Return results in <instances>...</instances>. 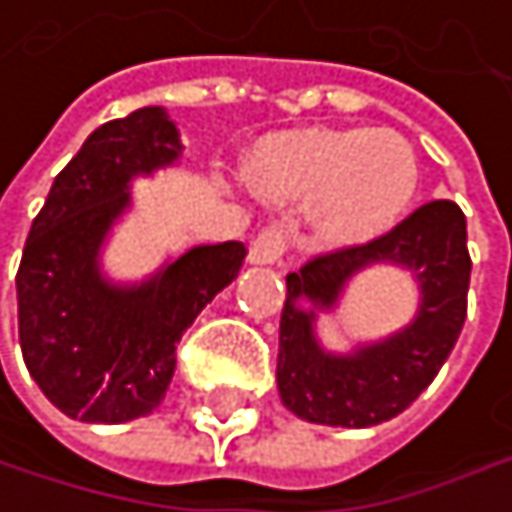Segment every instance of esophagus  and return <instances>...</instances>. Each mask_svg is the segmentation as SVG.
Returning <instances> with one entry per match:
<instances>
[{"mask_svg": "<svg viewBox=\"0 0 512 512\" xmlns=\"http://www.w3.org/2000/svg\"><path fill=\"white\" fill-rule=\"evenodd\" d=\"M288 248V233L285 227L273 224V227H264L258 236H254L251 248H248V261L251 264H276Z\"/></svg>", "mask_w": 512, "mask_h": 512, "instance_id": "esophagus-1", "label": "esophagus"}]
</instances>
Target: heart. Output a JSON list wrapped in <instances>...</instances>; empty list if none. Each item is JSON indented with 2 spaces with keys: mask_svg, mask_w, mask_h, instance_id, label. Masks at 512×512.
I'll return each mask as SVG.
<instances>
[{
  "mask_svg": "<svg viewBox=\"0 0 512 512\" xmlns=\"http://www.w3.org/2000/svg\"><path fill=\"white\" fill-rule=\"evenodd\" d=\"M251 179L273 200H315L324 239L360 242L408 212L420 161L393 128H303L267 137L251 158Z\"/></svg>",
  "mask_w": 512,
  "mask_h": 512,
  "instance_id": "heart-1",
  "label": "heart"
}]
</instances>
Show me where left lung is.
I'll return each instance as SVG.
<instances>
[{
  "label": "left lung",
  "mask_w": 512,
  "mask_h": 512,
  "mask_svg": "<svg viewBox=\"0 0 512 512\" xmlns=\"http://www.w3.org/2000/svg\"><path fill=\"white\" fill-rule=\"evenodd\" d=\"M381 260L415 270L424 291L415 324L351 358L321 352L311 330L314 313L300 310L299 300L332 308L354 272ZM468 285V227L453 200L423 203L369 242L309 258L300 273H288L279 327L276 381L285 408L309 423L345 429L378 426L402 414L450 357L468 315Z\"/></svg>",
  "instance_id": "1"
}]
</instances>
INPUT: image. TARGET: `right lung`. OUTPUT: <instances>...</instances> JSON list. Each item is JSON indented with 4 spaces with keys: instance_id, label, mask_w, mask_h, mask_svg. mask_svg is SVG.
<instances>
[{
    "instance_id": "obj_1",
    "label": "right lung",
    "mask_w": 512,
    "mask_h": 512,
    "mask_svg": "<svg viewBox=\"0 0 512 512\" xmlns=\"http://www.w3.org/2000/svg\"><path fill=\"white\" fill-rule=\"evenodd\" d=\"M161 107L95 128L59 170L32 221L17 270V327L29 375L68 417L125 423L152 414L173 378L176 345L200 309L227 288L242 242L197 245L152 282L113 288L98 248L128 206V182L179 158Z\"/></svg>"
}]
</instances>
